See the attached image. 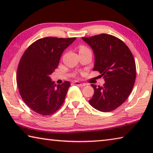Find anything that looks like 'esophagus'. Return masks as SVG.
I'll use <instances>...</instances> for the list:
<instances>
[{
  "mask_svg": "<svg viewBox=\"0 0 153 153\" xmlns=\"http://www.w3.org/2000/svg\"><path fill=\"white\" fill-rule=\"evenodd\" d=\"M74 84L76 85V86H80V87H82V86H85V84H83V83H81V82H79L78 81L74 82Z\"/></svg>",
  "mask_w": 153,
  "mask_h": 153,
  "instance_id": "obj_1",
  "label": "esophagus"
}]
</instances>
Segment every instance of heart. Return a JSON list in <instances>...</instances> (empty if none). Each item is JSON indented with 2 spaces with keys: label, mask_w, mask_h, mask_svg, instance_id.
<instances>
[{
  "label": "heart",
  "mask_w": 153,
  "mask_h": 153,
  "mask_svg": "<svg viewBox=\"0 0 153 153\" xmlns=\"http://www.w3.org/2000/svg\"><path fill=\"white\" fill-rule=\"evenodd\" d=\"M79 53H82V52H86V51H90L89 49L86 47V46H83V45L79 46Z\"/></svg>",
  "instance_id": "1"
}]
</instances>
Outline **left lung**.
<instances>
[{
  "label": "left lung",
  "mask_w": 153,
  "mask_h": 153,
  "mask_svg": "<svg viewBox=\"0 0 153 153\" xmlns=\"http://www.w3.org/2000/svg\"><path fill=\"white\" fill-rule=\"evenodd\" d=\"M82 39L94 52L93 71L99 72L105 82L102 86L91 84L94 93L90 105L102 112L115 110L126 101L135 83L136 69L132 53L122 40L110 34Z\"/></svg>",
  "instance_id": "left-lung-1"
}]
</instances>
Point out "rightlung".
<instances>
[{
  "mask_svg": "<svg viewBox=\"0 0 153 153\" xmlns=\"http://www.w3.org/2000/svg\"><path fill=\"white\" fill-rule=\"evenodd\" d=\"M76 39L40 38L22 55L17 71V86L24 102L34 112L50 115L64 102L70 82L65 81L56 86L50 76L57 68L65 49Z\"/></svg>",
  "mask_w": 153,
  "mask_h": 153,
  "instance_id": "add662e5",
  "label": "right lung"
}]
</instances>
